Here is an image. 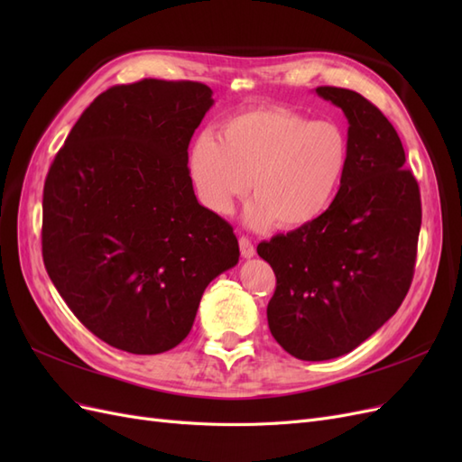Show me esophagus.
<instances>
[{"mask_svg":"<svg viewBox=\"0 0 462 462\" xmlns=\"http://www.w3.org/2000/svg\"><path fill=\"white\" fill-rule=\"evenodd\" d=\"M239 246H241L243 258H253V256L256 254V248H254L253 243H250L248 236H241V239H239Z\"/></svg>","mask_w":462,"mask_h":462,"instance_id":"esophagus-1","label":"esophagus"}]
</instances>
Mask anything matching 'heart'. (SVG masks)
<instances>
[{
	"instance_id": "b5f03b06",
	"label": "heart",
	"mask_w": 462,
	"mask_h": 462,
	"mask_svg": "<svg viewBox=\"0 0 462 462\" xmlns=\"http://www.w3.org/2000/svg\"><path fill=\"white\" fill-rule=\"evenodd\" d=\"M348 138L339 125L312 121L287 107H253L221 125V141L202 133L192 144L189 171L199 200L229 214L253 192L246 219L282 229L316 223L337 199L348 167Z\"/></svg>"
}]
</instances>
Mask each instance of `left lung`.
<instances>
[{
  "label": "left lung",
  "instance_id": "obj_1",
  "mask_svg": "<svg viewBox=\"0 0 462 462\" xmlns=\"http://www.w3.org/2000/svg\"><path fill=\"white\" fill-rule=\"evenodd\" d=\"M316 94L348 119L341 190L312 226L258 245L277 279L270 331L289 355L312 362L351 353L397 312L422 223L420 189L393 125L355 90Z\"/></svg>",
  "mask_w": 462,
  "mask_h": 462
}]
</instances>
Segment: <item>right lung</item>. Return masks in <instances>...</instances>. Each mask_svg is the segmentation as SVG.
Returning a JSON list of instances; mask_svg holds the SVG:
<instances>
[{"label": "right lung", "mask_w": 462, "mask_h": 462, "mask_svg": "<svg viewBox=\"0 0 462 462\" xmlns=\"http://www.w3.org/2000/svg\"><path fill=\"white\" fill-rule=\"evenodd\" d=\"M212 104V90L192 80L111 87L50 165L48 275L80 324L121 351L177 346L208 283L239 262L233 227L199 204L187 165Z\"/></svg>", "instance_id": "right-lung-1"}]
</instances>
